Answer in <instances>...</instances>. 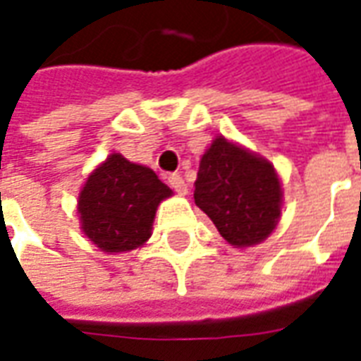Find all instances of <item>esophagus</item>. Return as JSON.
Here are the masks:
<instances>
[{"label": "esophagus", "instance_id": "34e87169", "mask_svg": "<svg viewBox=\"0 0 361 361\" xmlns=\"http://www.w3.org/2000/svg\"><path fill=\"white\" fill-rule=\"evenodd\" d=\"M168 185L178 193V195H185L188 193V183L183 181L180 173H172V176H168Z\"/></svg>", "mask_w": 361, "mask_h": 361}]
</instances>
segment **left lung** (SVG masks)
<instances>
[{
  "label": "left lung",
  "instance_id": "left-lung-1",
  "mask_svg": "<svg viewBox=\"0 0 361 361\" xmlns=\"http://www.w3.org/2000/svg\"><path fill=\"white\" fill-rule=\"evenodd\" d=\"M195 204L234 247H251L272 234L280 220L282 185L274 166L224 137L201 157Z\"/></svg>",
  "mask_w": 361,
  "mask_h": 361
}]
</instances>
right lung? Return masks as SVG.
I'll list each match as a JSON object with an SVG mask.
<instances>
[{
  "label": "right lung",
  "instance_id": "add662e5",
  "mask_svg": "<svg viewBox=\"0 0 361 361\" xmlns=\"http://www.w3.org/2000/svg\"><path fill=\"white\" fill-rule=\"evenodd\" d=\"M172 189L150 168L114 152L90 173L79 193L81 230L106 253L141 247L150 238L158 204Z\"/></svg>",
  "mask_w": 361,
  "mask_h": 361
}]
</instances>
